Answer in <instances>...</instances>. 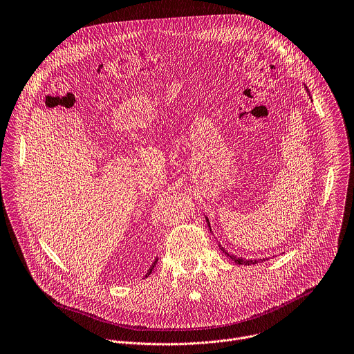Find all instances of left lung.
<instances>
[{
    "mask_svg": "<svg viewBox=\"0 0 354 354\" xmlns=\"http://www.w3.org/2000/svg\"><path fill=\"white\" fill-rule=\"evenodd\" d=\"M306 91H308V89H306ZM308 92H309V91H308ZM207 223H208V226H209V221H208V218H207ZM209 230H211V226H209ZM219 247H221V245H219ZM221 250L223 251V254H225V255H227L232 261H234V262H236V263H239V265H248V266H250V265H255V263H258V261H257V259H254V261H252V259H243V258H237L236 255L229 254L223 247H221ZM261 261H262V259H261Z\"/></svg>",
    "mask_w": 354,
    "mask_h": 354,
    "instance_id": "8db88e82",
    "label": "left lung"
}]
</instances>
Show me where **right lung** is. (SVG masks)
<instances>
[{
	"instance_id": "add662e5",
	"label": "right lung",
	"mask_w": 354,
	"mask_h": 354,
	"mask_svg": "<svg viewBox=\"0 0 354 354\" xmlns=\"http://www.w3.org/2000/svg\"><path fill=\"white\" fill-rule=\"evenodd\" d=\"M157 261H158V259H156V261H154V262H153V265H151V268H150V269H149V270H147V274H146V277H147V276H149V274H150V273H151V272H153V269H154V266H156V263H157Z\"/></svg>"
}]
</instances>
